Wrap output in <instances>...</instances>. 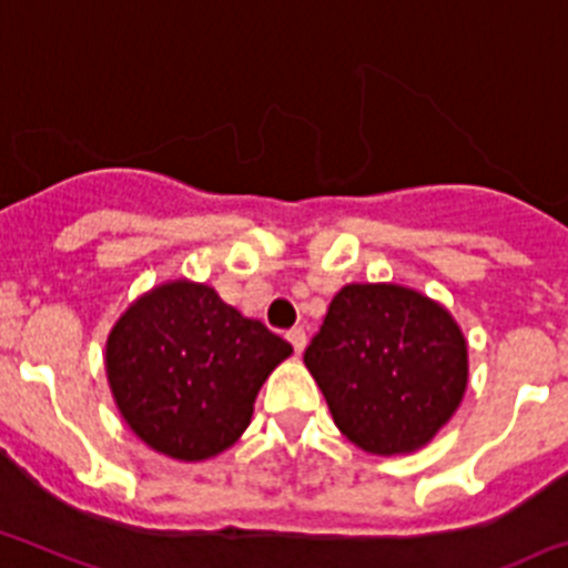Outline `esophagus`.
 Here are the masks:
<instances>
[{
    "label": "esophagus",
    "mask_w": 568,
    "mask_h": 568,
    "mask_svg": "<svg viewBox=\"0 0 568 568\" xmlns=\"http://www.w3.org/2000/svg\"><path fill=\"white\" fill-rule=\"evenodd\" d=\"M287 341L293 343L295 355H301V352H304V346H306V329H304V326H293V329L287 332Z\"/></svg>",
    "instance_id": "1"
}]
</instances>
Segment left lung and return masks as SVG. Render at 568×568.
<instances>
[{
    "label": "left lung",
    "mask_w": 568,
    "mask_h": 568,
    "mask_svg": "<svg viewBox=\"0 0 568 568\" xmlns=\"http://www.w3.org/2000/svg\"><path fill=\"white\" fill-rule=\"evenodd\" d=\"M304 363L341 434L377 456L434 439L467 386V343L450 312L397 284H346Z\"/></svg>",
    "instance_id": "left-lung-1"
}]
</instances>
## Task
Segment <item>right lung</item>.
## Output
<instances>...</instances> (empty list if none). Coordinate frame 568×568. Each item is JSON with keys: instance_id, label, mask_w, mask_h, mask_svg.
Wrapping results in <instances>:
<instances>
[{"instance_id": "right-lung-1", "label": "right lung", "mask_w": 568, "mask_h": 568, "mask_svg": "<svg viewBox=\"0 0 568 568\" xmlns=\"http://www.w3.org/2000/svg\"><path fill=\"white\" fill-rule=\"evenodd\" d=\"M293 355L262 321L191 281L132 304L106 341V374L129 428L158 454L200 462L242 436L267 374Z\"/></svg>"}]
</instances>
